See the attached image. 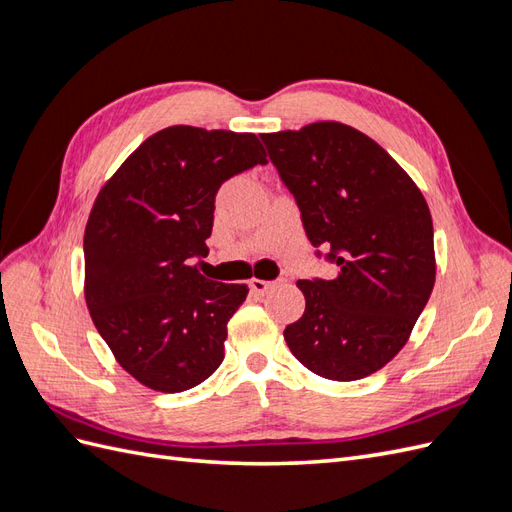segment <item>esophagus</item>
Returning <instances> with one entry per match:
<instances>
[{
	"instance_id": "obj_1",
	"label": "esophagus",
	"mask_w": 512,
	"mask_h": 512,
	"mask_svg": "<svg viewBox=\"0 0 512 512\" xmlns=\"http://www.w3.org/2000/svg\"><path fill=\"white\" fill-rule=\"evenodd\" d=\"M275 286V282H267V280H250V288H252V292H256V294H267L271 288Z\"/></svg>"
}]
</instances>
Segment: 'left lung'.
I'll list each match as a JSON object with an SVG mask.
<instances>
[{
    "label": "left lung",
    "instance_id": "left-lung-1",
    "mask_svg": "<svg viewBox=\"0 0 512 512\" xmlns=\"http://www.w3.org/2000/svg\"><path fill=\"white\" fill-rule=\"evenodd\" d=\"M297 200L307 239L331 245L333 280H299L303 316L284 331L309 371L361 380L406 346L436 282L433 222L410 175L339 121L260 134Z\"/></svg>",
    "mask_w": 512,
    "mask_h": 512
}]
</instances>
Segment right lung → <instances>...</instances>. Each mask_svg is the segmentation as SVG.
<instances>
[{
	"label": "right lung",
	"instance_id": "add662e5",
	"mask_svg": "<svg viewBox=\"0 0 512 512\" xmlns=\"http://www.w3.org/2000/svg\"><path fill=\"white\" fill-rule=\"evenodd\" d=\"M267 164L250 132L170 126L104 183L85 226V301L117 363L147 389L181 393L224 361L226 324L245 284L200 275L215 194Z\"/></svg>",
	"mask_w": 512,
	"mask_h": 512
}]
</instances>
